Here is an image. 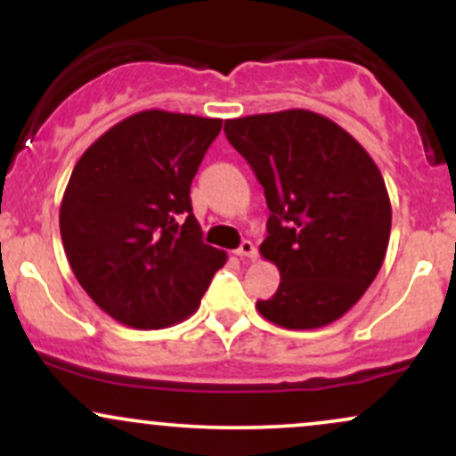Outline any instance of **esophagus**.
Listing matches in <instances>:
<instances>
[{"label": "esophagus", "mask_w": 456, "mask_h": 456, "mask_svg": "<svg viewBox=\"0 0 456 456\" xmlns=\"http://www.w3.org/2000/svg\"><path fill=\"white\" fill-rule=\"evenodd\" d=\"M235 255L242 259H255L257 257V248H255L253 242H248V240H244L242 244H240V248L235 250Z\"/></svg>", "instance_id": "34e87169"}]
</instances>
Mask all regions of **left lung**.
<instances>
[{"label":"left lung","instance_id":"8db88e82","mask_svg":"<svg viewBox=\"0 0 456 456\" xmlns=\"http://www.w3.org/2000/svg\"><path fill=\"white\" fill-rule=\"evenodd\" d=\"M224 134L270 208L259 253L279 268L281 285L257 311L287 330L337 322L388 248L392 208L378 165L347 130L305 109L227 119Z\"/></svg>","mask_w":456,"mask_h":456}]
</instances>
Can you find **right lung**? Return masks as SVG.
I'll return each mask as SVG.
<instances>
[{
	"label": "right lung",
	"mask_w": 456,
	"mask_h": 456,
	"mask_svg": "<svg viewBox=\"0 0 456 456\" xmlns=\"http://www.w3.org/2000/svg\"><path fill=\"white\" fill-rule=\"evenodd\" d=\"M223 119L150 109L83 151L60 208L78 285L115 322L174 326L201 305L227 255L203 244L191 184Z\"/></svg>",
	"instance_id": "obj_1"
}]
</instances>
